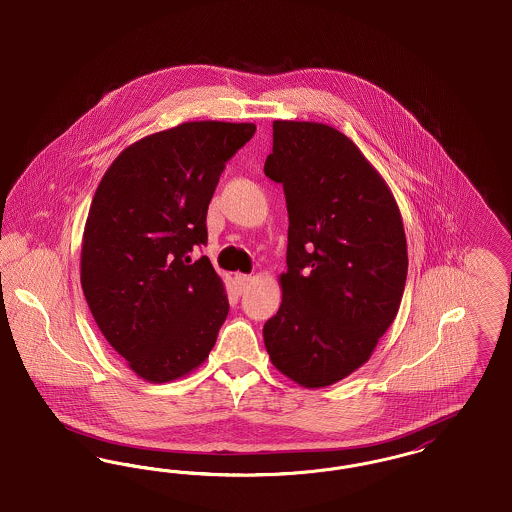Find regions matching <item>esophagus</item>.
Masks as SVG:
<instances>
[{
  "label": "esophagus",
  "mask_w": 512,
  "mask_h": 512,
  "mask_svg": "<svg viewBox=\"0 0 512 512\" xmlns=\"http://www.w3.org/2000/svg\"><path fill=\"white\" fill-rule=\"evenodd\" d=\"M250 281H252L250 275H245V273H237L235 275V285H237L239 292H245L248 289V285H250Z\"/></svg>",
  "instance_id": "obj_1"
}]
</instances>
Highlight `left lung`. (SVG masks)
Masks as SVG:
<instances>
[{
	"label": "left lung",
	"instance_id": "left-lung-1",
	"mask_svg": "<svg viewBox=\"0 0 512 512\" xmlns=\"http://www.w3.org/2000/svg\"><path fill=\"white\" fill-rule=\"evenodd\" d=\"M264 172L289 210L281 308L264 325L277 371L325 388L369 361L400 310L407 241L388 183L356 143L321 122H273Z\"/></svg>",
	"mask_w": 512,
	"mask_h": 512
}]
</instances>
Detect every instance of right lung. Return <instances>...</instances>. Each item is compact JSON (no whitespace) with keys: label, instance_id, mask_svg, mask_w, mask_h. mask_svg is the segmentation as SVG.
Masks as SVG:
<instances>
[{"label":"right lung","instance_id":"right-lung-1","mask_svg":"<svg viewBox=\"0 0 512 512\" xmlns=\"http://www.w3.org/2000/svg\"><path fill=\"white\" fill-rule=\"evenodd\" d=\"M250 122L200 120L141 137L114 158L93 195L80 281L99 331L135 375L185 377L216 344L229 302L206 256V212Z\"/></svg>","mask_w":512,"mask_h":512}]
</instances>
